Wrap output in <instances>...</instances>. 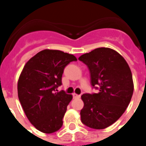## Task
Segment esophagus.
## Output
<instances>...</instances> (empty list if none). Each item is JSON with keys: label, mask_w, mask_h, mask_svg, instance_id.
<instances>
[{"label": "esophagus", "mask_w": 146, "mask_h": 146, "mask_svg": "<svg viewBox=\"0 0 146 146\" xmlns=\"http://www.w3.org/2000/svg\"><path fill=\"white\" fill-rule=\"evenodd\" d=\"M80 97V95H78V94H73V98L74 99H78V98Z\"/></svg>", "instance_id": "34e87169"}]
</instances>
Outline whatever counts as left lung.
<instances>
[{
  "instance_id": "left-lung-1",
  "label": "left lung",
  "mask_w": 146,
  "mask_h": 146,
  "mask_svg": "<svg viewBox=\"0 0 146 146\" xmlns=\"http://www.w3.org/2000/svg\"><path fill=\"white\" fill-rule=\"evenodd\" d=\"M78 59L88 68L91 86L99 89L97 94L81 96L84 102L81 121L90 128L103 129L123 115L131 101L134 91L131 72L125 59L108 47L96 48Z\"/></svg>"
}]
</instances>
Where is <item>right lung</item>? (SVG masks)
Listing matches in <instances>:
<instances>
[{
	"label": "right lung",
	"mask_w": 146,
	"mask_h": 146,
	"mask_svg": "<svg viewBox=\"0 0 146 146\" xmlns=\"http://www.w3.org/2000/svg\"><path fill=\"white\" fill-rule=\"evenodd\" d=\"M76 60L74 55L60 50H44L23 68L18 80V97L28 119L38 131L51 134L61 128L72 96L64 91L56 92V88L62 85L64 68Z\"/></svg>",
	"instance_id": "obj_1"
}]
</instances>
